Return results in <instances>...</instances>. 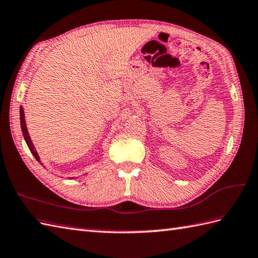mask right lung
I'll return each instance as SVG.
<instances>
[{
	"label": "right lung",
	"instance_id": "1",
	"mask_svg": "<svg viewBox=\"0 0 258 258\" xmlns=\"http://www.w3.org/2000/svg\"><path fill=\"white\" fill-rule=\"evenodd\" d=\"M20 115H21V126H22V132H23V135H24V139L26 141L27 146L29 148V151L32 152V154L35 156V158L39 161V157L37 153L35 151V147L33 145V143L29 139V135H28V132H27V127H26V124H25V116H24V111H23V107H21V112H20Z\"/></svg>",
	"mask_w": 258,
	"mask_h": 258
}]
</instances>
